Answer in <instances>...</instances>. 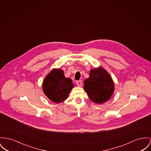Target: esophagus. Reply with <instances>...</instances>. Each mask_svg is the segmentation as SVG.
<instances>
[{
    "mask_svg": "<svg viewBox=\"0 0 151 151\" xmlns=\"http://www.w3.org/2000/svg\"><path fill=\"white\" fill-rule=\"evenodd\" d=\"M76 83H77V85L78 86H82V81H76Z\"/></svg>",
    "mask_w": 151,
    "mask_h": 151,
    "instance_id": "obj_1",
    "label": "esophagus"
}]
</instances>
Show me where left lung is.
Segmentation results:
<instances>
[{"instance_id": "left-lung-1", "label": "left lung", "mask_w": 151, "mask_h": 151, "mask_svg": "<svg viewBox=\"0 0 151 151\" xmlns=\"http://www.w3.org/2000/svg\"><path fill=\"white\" fill-rule=\"evenodd\" d=\"M90 76L84 81V89L91 100L102 104L109 100L114 90L111 76L102 68L91 70Z\"/></svg>"}]
</instances>
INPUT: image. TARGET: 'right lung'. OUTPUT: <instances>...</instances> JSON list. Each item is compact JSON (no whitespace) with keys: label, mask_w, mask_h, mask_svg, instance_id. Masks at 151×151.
I'll use <instances>...</instances> for the list:
<instances>
[{"label":"right lung","mask_w":151,"mask_h":151,"mask_svg":"<svg viewBox=\"0 0 151 151\" xmlns=\"http://www.w3.org/2000/svg\"><path fill=\"white\" fill-rule=\"evenodd\" d=\"M74 87L72 80L66 78L63 71L53 69L45 77L42 88L45 95L51 101L60 103L67 99L71 90Z\"/></svg>","instance_id":"right-lung-1"}]
</instances>
